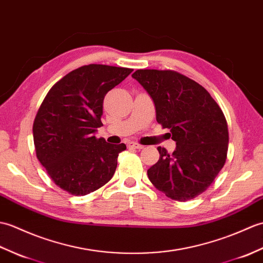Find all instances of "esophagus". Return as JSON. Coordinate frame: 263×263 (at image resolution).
Wrapping results in <instances>:
<instances>
[{"label": "esophagus", "instance_id": "1", "mask_svg": "<svg viewBox=\"0 0 263 263\" xmlns=\"http://www.w3.org/2000/svg\"><path fill=\"white\" fill-rule=\"evenodd\" d=\"M127 146L129 147V148H134V149H142L144 147L143 145L138 144V143H135V142H129V143L127 144Z\"/></svg>", "mask_w": 263, "mask_h": 263}]
</instances>
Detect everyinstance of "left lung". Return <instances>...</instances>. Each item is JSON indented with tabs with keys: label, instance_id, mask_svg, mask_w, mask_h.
Returning <instances> with one entry per match:
<instances>
[{
	"label": "left lung",
	"instance_id": "left-lung-1",
	"mask_svg": "<svg viewBox=\"0 0 263 263\" xmlns=\"http://www.w3.org/2000/svg\"><path fill=\"white\" fill-rule=\"evenodd\" d=\"M132 77L153 99L156 121L177 143L172 154L157 147L160 159L147 170L149 181L173 200L194 199L226 162L229 128L223 111L205 87L176 71L137 69Z\"/></svg>",
	"mask_w": 263,
	"mask_h": 263
}]
</instances>
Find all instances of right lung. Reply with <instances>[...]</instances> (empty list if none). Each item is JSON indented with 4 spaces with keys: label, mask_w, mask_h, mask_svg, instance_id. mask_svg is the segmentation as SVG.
Segmentation results:
<instances>
[{
    "label": "right lung",
    "mask_w": 263,
    "mask_h": 263,
    "mask_svg": "<svg viewBox=\"0 0 263 263\" xmlns=\"http://www.w3.org/2000/svg\"><path fill=\"white\" fill-rule=\"evenodd\" d=\"M132 68L90 64L51 86L33 121L36 155L50 179L73 196H85L112 178L125 144L97 138L103 99Z\"/></svg>",
    "instance_id": "1"
}]
</instances>
